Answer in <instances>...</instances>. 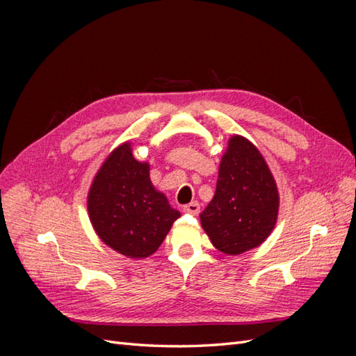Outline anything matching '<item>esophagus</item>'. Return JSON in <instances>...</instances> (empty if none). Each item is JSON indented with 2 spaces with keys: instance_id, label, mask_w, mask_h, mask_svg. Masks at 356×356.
Returning <instances> with one entry per match:
<instances>
[{
  "instance_id": "1",
  "label": "esophagus",
  "mask_w": 356,
  "mask_h": 356,
  "mask_svg": "<svg viewBox=\"0 0 356 356\" xmlns=\"http://www.w3.org/2000/svg\"><path fill=\"white\" fill-rule=\"evenodd\" d=\"M182 211L187 212V213H191V215H197L200 212V207L197 202H191L188 204H186L184 208H182Z\"/></svg>"
}]
</instances>
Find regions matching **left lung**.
I'll return each mask as SVG.
<instances>
[{
  "label": "left lung",
  "mask_w": 356,
  "mask_h": 356,
  "mask_svg": "<svg viewBox=\"0 0 356 356\" xmlns=\"http://www.w3.org/2000/svg\"><path fill=\"white\" fill-rule=\"evenodd\" d=\"M277 212L279 191L263 154L250 139L230 136L215 195L200 213L204 233L222 254L239 255L270 236Z\"/></svg>",
  "instance_id": "1"
}]
</instances>
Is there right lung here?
Segmentation results:
<instances>
[{
	"label": "right lung",
	"mask_w": 356,
	"mask_h": 356,
	"mask_svg": "<svg viewBox=\"0 0 356 356\" xmlns=\"http://www.w3.org/2000/svg\"><path fill=\"white\" fill-rule=\"evenodd\" d=\"M89 218L99 239L129 258H147L181 217L149 179V165L138 161L131 143L105 159L88 195Z\"/></svg>",
	"instance_id": "right-lung-1"
}]
</instances>
